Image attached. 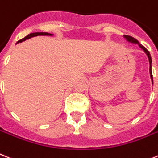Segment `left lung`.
Masks as SVG:
<instances>
[{"label": "left lung", "mask_w": 158, "mask_h": 158, "mask_svg": "<svg viewBox=\"0 0 158 158\" xmlns=\"http://www.w3.org/2000/svg\"><path fill=\"white\" fill-rule=\"evenodd\" d=\"M124 38H125V39L127 40L128 42H131V43H133V44H138L139 47H140V48L143 50V52H145L146 54H147V56H148V61H149V64H150V67H149L150 77H151V79H152V83H153V80H152V66H151V64H152V58H151V55H150L149 52H148V50H147V48H146L144 46H143L142 44H140L139 43V41H138L136 39L133 38L132 36H130V35H124Z\"/></svg>", "instance_id": "obj_1"}]
</instances>
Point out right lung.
Returning a JSON list of instances; mask_svg holds the SVG:
<instances>
[{"mask_svg": "<svg viewBox=\"0 0 158 158\" xmlns=\"http://www.w3.org/2000/svg\"><path fill=\"white\" fill-rule=\"evenodd\" d=\"M38 35H53L52 34H50V33H47V32H35V33H31V34H29L28 35H27L26 37H24L23 39L20 40H19V41L17 42V44L19 43H21V42L23 41H25L26 40H28L30 39V38H31V37H34V36H38Z\"/></svg>", "mask_w": 158, "mask_h": 158, "instance_id": "obj_1", "label": "right lung"}]
</instances>
